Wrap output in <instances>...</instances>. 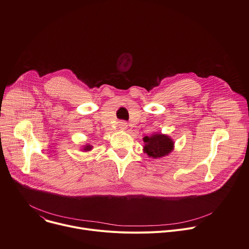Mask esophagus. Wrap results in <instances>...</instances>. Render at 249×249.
<instances>
[{"mask_svg":"<svg viewBox=\"0 0 249 249\" xmlns=\"http://www.w3.org/2000/svg\"><path fill=\"white\" fill-rule=\"evenodd\" d=\"M127 127H128V125H127V123H126L125 121L119 122V128H120L121 130H126Z\"/></svg>","mask_w":249,"mask_h":249,"instance_id":"1","label":"esophagus"}]
</instances>
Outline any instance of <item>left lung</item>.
<instances>
[{
	"label": "left lung",
	"instance_id": "left-lung-1",
	"mask_svg": "<svg viewBox=\"0 0 249 249\" xmlns=\"http://www.w3.org/2000/svg\"><path fill=\"white\" fill-rule=\"evenodd\" d=\"M143 141L145 144L143 147L144 153L153 159H160L168 156L174 150L175 146L173 139L162 133H154L151 136H145Z\"/></svg>",
	"mask_w": 249,
	"mask_h": 249
}]
</instances>
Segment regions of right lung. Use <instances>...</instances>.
I'll use <instances>...</instances> for the list:
<instances>
[{"instance_id":"obj_1","label":"right lung","mask_w":249,"mask_h":249,"mask_svg":"<svg viewBox=\"0 0 249 249\" xmlns=\"http://www.w3.org/2000/svg\"><path fill=\"white\" fill-rule=\"evenodd\" d=\"M90 150H92V146L89 145V144H86V145L83 146V148H82V151H84V152H88V151H90Z\"/></svg>"}]
</instances>
